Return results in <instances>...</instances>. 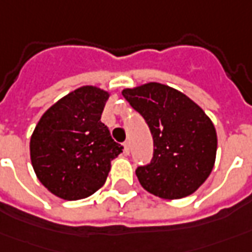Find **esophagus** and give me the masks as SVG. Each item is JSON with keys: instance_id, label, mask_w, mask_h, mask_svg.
Segmentation results:
<instances>
[{"instance_id": "obj_1", "label": "esophagus", "mask_w": 252, "mask_h": 252, "mask_svg": "<svg viewBox=\"0 0 252 252\" xmlns=\"http://www.w3.org/2000/svg\"><path fill=\"white\" fill-rule=\"evenodd\" d=\"M123 154H125V155H129L130 154V147H129V143H127V141L123 144Z\"/></svg>"}]
</instances>
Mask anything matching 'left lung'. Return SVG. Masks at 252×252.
<instances>
[{"mask_svg": "<svg viewBox=\"0 0 252 252\" xmlns=\"http://www.w3.org/2000/svg\"><path fill=\"white\" fill-rule=\"evenodd\" d=\"M123 97L148 123L154 158L136 176L145 190L162 199L192 195L209 178L217 155V131L188 96L167 85L144 83L123 89Z\"/></svg>", "mask_w": 252, "mask_h": 252, "instance_id": "obj_1", "label": "left lung"}]
</instances>
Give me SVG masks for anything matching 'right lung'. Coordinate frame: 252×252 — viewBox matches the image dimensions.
Listing matches in <instances>:
<instances>
[{
    "label": "right lung",
    "instance_id": "add662e5",
    "mask_svg": "<svg viewBox=\"0 0 252 252\" xmlns=\"http://www.w3.org/2000/svg\"><path fill=\"white\" fill-rule=\"evenodd\" d=\"M108 97L97 86L78 88L53 104L31 134L32 169L43 187L60 199L93 195L122 152L100 121Z\"/></svg>",
    "mask_w": 252,
    "mask_h": 252
}]
</instances>
